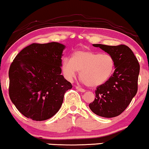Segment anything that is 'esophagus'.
Segmentation results:
<instances>
[{
  "mask_svg": "<svg viewBox=\"0 0 149 149\" xmlns=\"http://www.w3.org/2000/svg\"><path fill=\"white\" fill-rule=\"evenodd\" d=\"M75 88H76L77 91H79V92H81V93H85V92H86V91H85L84 89L81 88H79L78 86H75Z\"/></svg>",
  "mask_w": 149,
  "mask_h": 149,
  "instance_id": "obj_1",
  "label": "esophagus"
}]
</instances>
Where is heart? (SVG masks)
Segmentation results:
<instances>
[{
  "instance_id": "b5f03b06",
  "label": "heart",
  "mask_w": 149,
  "mask_h": 149,
  "mask_svg": "<svg viewBox=\"0 0 149 149\" xmlns=\"http://www.w3.org/2000/svg\"><path fill=\"white\" fill-rule=\"evenodd\" d=\"M62 72L72 81L79 72V77L87 86L96 87L106 82L114 72L115 60L109 54H101L88 50L74 54L72 60L65 58Z\"/></svg>"
}]
</instances>
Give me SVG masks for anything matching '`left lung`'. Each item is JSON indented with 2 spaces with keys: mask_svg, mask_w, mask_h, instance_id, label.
Segmentation results:
<instances>
[{
  "mask_svg": "<svg viewBox=\"0 0 149 149\" xmlns=\"http://www.w3.org/2000/svg\"><path fill=\"white\" fill-rule=\"evenodd\" d=\"M93 46L99 47L113 57L115 71L105 83L97 88L95 99L89 107L98 116L107 118L118 116L136 95L140 65L132 51L127 46L100 44Z\"/></svg>",
  "mask_w": 149,
  "mask_h": 149,
  "instance_id": "left-lung-1",
  "label": "left lung"
}]
</instances>
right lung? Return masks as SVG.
<instances>
[{"mask_svg":"<svg viewBox=\"0 0 149 149\" xmlns=\"http://www.w3.org/2000/svg\"><path fill=\"white\" fill-rule=\"evenodd\" d=\"M65 49L58 42L32 44L14 58L9 71V96L25 117L47 120L60 109L64 94L72 88L61 74Z\"/></svg>","mask_w":149,"mask_h":149,"instance_id":"1","label":"right lung"}]
</instances>
